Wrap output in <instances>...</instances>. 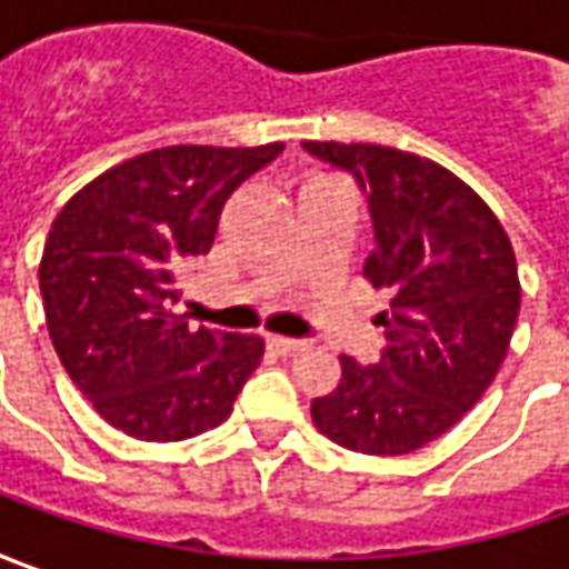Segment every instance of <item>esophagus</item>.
I'll use <instances>...</instances> for the list:
<instances>
[{"instance_id": "obj_1", "label": "esophagus", "mask_w": 569, "mask_h": 569, "mask_svg": "<svg viewBox=\"0 0 569 569\" xmlns=\"http://www.w3.org/2000/svg\"><path fill=\"white\" fill-rule=\"evenodd\" d=\"M267 346L277 352V356H292V352H299V349H305L308 343H302V340H292V337H267Z\"/></svg>"}]
</instances>
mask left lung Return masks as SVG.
Listing matches in <instances>:
<instances>
[{"label": "left lung", "mask_w": 569, "mask_h": 569, "mask_svg": "<svg viewBox=\"0 0 569 569\" xmlns=\"http://www.w3.org/2000/svg\"><path fill=\"white\" fill-rule=\"evenodd\" d=\"M305 150L362 182L378 242L362 273L393 289L378 315L381 362L340 356V383L311 402V419L346 450L412 453L481 400L510 349L522 296L510 236L476 188L428 157L340 141Z\"/></svg>", "instance_id": "left-lung-1"}]
</instances>
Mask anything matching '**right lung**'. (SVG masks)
<instances>
[{
  "instance_id": "1",
  "label": "right lung",
  "mask_w": 569,
  "mask_h": 569,
  "mask_svg": "<svg viewBox=\"0 0 569 569\" xmlns=\"http://www.w3.org/2000/svg\"><path fill=\"white\" fill-rule=\"evenodd\" d=\"M280 150H148L90 179L52 220L40 258L50 340L116 431L169 443L229 419L264 340L191 327L179 273L210 251L229 194Z\"/></svg>"
}]
</instances>
